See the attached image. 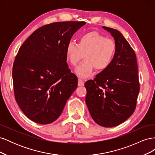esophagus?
I'll return each instance as SVG.
<instances>
[{"label":"esophagus","instance_id":"1","mask_svg":"<svg viewBox=\"0 0 155 155\" xmlns=\"http://www.w3.org/2000/svg\"><path fill=\"white\" fill-rule=\"evenodd\" d=\"M84 83H85V82H84V81L81 78L78 79V86H83L84 85Z\"/></svg>","mask_w":155,"mask_h":155}]
</instances>
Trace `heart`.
Returning a JSON list of instances; mask_svg holds the SVG:
<instances>
[{
  "instance_id": "1",
  "label": "heart",
  "mask_w": 155,
  "mask_h": 155,
  "mask_svg": "<svg viewBox=\"0 0 155 155\" xmlns=\"http://www.w3.org/2000/svg\"><path fill=\"white\" fill-rule=\"evenodd\" d=\"M116 45L113 39L105 37L96 31L84 33L78 38V44L70 42L66 47V57L72 66L80 61L84 55V61L78 66L75 72L78 76L87 78L94 68L103 71L113 61Z\"/></svg>"
}]
</instances>
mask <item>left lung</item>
<instances>
[{"instance_id":"obj_1","label":"left lung","mask_w":155,"mask_h":155,"mask_svg":"<svg viewBox=\"0 0 155 155\" xmlns=\"http://www.w3.org/2000/svg\"><path fill=\"white\" fill-rule=\"evenodd\" d=\"M103 28L114 37L116 54L109 68L85 83V102L96 123L112 127L124 122L134 112L140 83L137 57L132 47L118 30Z\"/></svg>"}]
</instances>
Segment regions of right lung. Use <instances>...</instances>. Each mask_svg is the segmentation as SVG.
<instances>
[{"label": "right lung", "mask_w": 155, "mask_h": 155, "mask_svg": "<svg viewBox=\"0 0 155 155\" xmlns=\"http://www.w3.org/2000/svg\"><path fill=\"white\" fill-rule=\"evenodd\" d=\"M84 21L56 22L41 26L20 47L12 70L14 94L28 118L39 124L54 122L78 87L68 68L66 47Z\"/></svg>", "instance_id": "add662e5"}]
</instances>
